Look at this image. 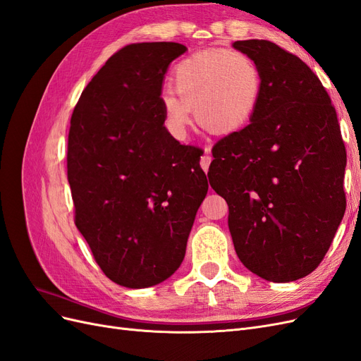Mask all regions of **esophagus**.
I'll return each instance as SVG.
<instances>
[{"label": "esophagus", "instance_id": "1", "mask_svg": "<svg viewBox=\"0 0 361 361\" xmlns=\"http://www.w3.org/2000/svg\"><path fill=\"white\" fill-rule=\"evenodd\" d=\"M206 152H209V149H206ZM209 164H211V157H209V155H203V157L200 158V166H202V169H203L204 171L209 170Z\"/></svg>", "mask_w": 361, "mask_h": 361}]
</instances>
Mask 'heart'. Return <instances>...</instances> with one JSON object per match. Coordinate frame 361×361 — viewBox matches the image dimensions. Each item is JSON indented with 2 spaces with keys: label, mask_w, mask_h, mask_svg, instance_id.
I'll list each match as a JSON object with an SVG mask.
<instances>
[{
  "label": "heart",
  "mask_w": 361,
  "mask_h": 361,
  "mask_svg": "<svg viewBox=\"0 0 361 361\" xmlns=\"http://www.w3.org/2000/svg\"><path fill=\"white\" fill-rule=\"evenodd\" d=\"M262 72L241 51L207 49L180 60L173 69V90L162 94L171 133L182 138L191 120L216 134L244 128L255 116L262 96Z\"/></svg>",
  "instance_id": "obj_1"
}]
</instances>
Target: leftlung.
I'll list each match as a JSON object with an SVG mask.
<instances>
[{
  "label": "left lung",
  "instance_id": "obj_1",
  "mask_svg": "<svg viewBox=\"0 0 361 361\" xmlns=\"http://www.w3.org/2000/svg\"><path fill=\"white\" fill-rule=\"evenodd\" d=\"M233 48L257 63L262 96L250 125L214 146L209 183L228 204L244 267L289 283L318 268L345 214L341 126L301 59L269 40H238Z\"/></svg>",
  "mask_w": 361,
  "mask_h": 361
}]
</instances>
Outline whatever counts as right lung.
Returning <instances> with one entry per match:
<instances>
[{"label":"right lung","mask_w":361,"mask_h":361,"mask_svg":"<svg viewBox=\"0 0 361 361\" xmlns=\"http://www.w3.org/2000/svg\"><path fill=\"white\" fill-rule=\"evenodd\" d=\"M187 51L133 43L106 60L76 104L68 138L75 224L104 274L155 286L174 274L207 192L202 150L164 126L162 81Z\"/></svg>","instance_id":"obj_1"}]
</instances>
